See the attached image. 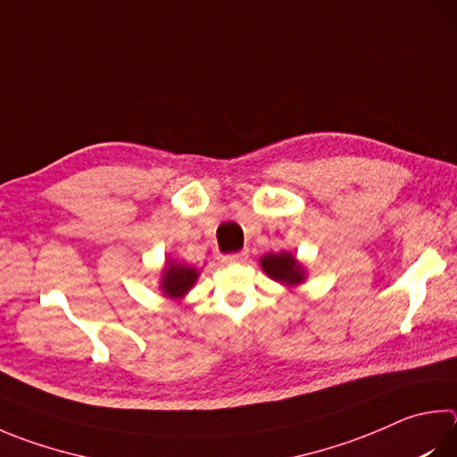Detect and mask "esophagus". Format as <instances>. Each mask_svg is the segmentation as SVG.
Wrapping results in <instances>:
<instances>
[{"instance_id":"esophagus-1","label":"esophagus","mask_w":457,"mask_h":457,"mask_svg":"<svg viewBox=\"0 0 457 457\" xmlns=\"http://www.w3.org/2000/svg\"><path fill=\"white\" fill-rule=\"evenodd\" d=\"M247 260V252H236V253H228L221 257L223 263L228 265H234V263H244Z\"/></svg>"}]
</instances>
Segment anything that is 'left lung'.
<instances>
[{"label": "left lung", "instance_id": "left-lung-1", "mask_svg": "<svg viewBox=\"0 0 457 457\" xmlns=\"http://www.w3.org/2000/svg\"><path fill=\"white\" fill-rule=\"evenodd\" d=\"M260 263H262V270L268 273L271 279H276V281H279V284H284L287 287L300 286L305 279L303 265L287 252L263 255Z\"/></svg>", "mask_w": 457, "mask_h": 457}]
</instances>
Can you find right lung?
<instances>
[{
    "label": "right lung",
    "instance_id": "1",
    "mask_svg": "<svg viewBox=\"0 0 457 457\" xmlns=\"http://www.w3.org/2000/svg\"><path fill=\"white\" fill-rule=\"evenodd\" d=\"M197 276H200V271L195 268H189L186 263L168 262L162 273L160 287L165 295L171 297V300H179V297H184L189 289L194 287Z\"/></svg>",
    "mask_w": 457,
    "mask_h": 457
}]
</instances>
